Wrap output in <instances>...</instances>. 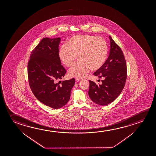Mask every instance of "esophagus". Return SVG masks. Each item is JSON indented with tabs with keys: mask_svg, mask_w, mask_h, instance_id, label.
Instances as JSON below:
<instances>
[{
	"mask_svg": "<svg viewBox=\"0 0 156 156\" xmlns=\"http://www.w3.org/2000/svg\"><path fill=\"white\" fill-rule=\"evenodd\" d=\"M82 78H79V77H76V81H79V80H82Z\"/></svg>",
	"mask_w": 156,
	"mask_h": 156,
	"instance_id": "esophagus-1",
	"label": "esophagus"
}]
</instances>
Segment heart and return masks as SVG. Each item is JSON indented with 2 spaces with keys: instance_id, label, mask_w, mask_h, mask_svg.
Instances as JSON below:
<instances>
[{
  "instance_id": "1",
  "label": "heart",
  "mask_w": 156,
  "mask_h": 156,
  "mask_svg": "<svg viewBox=\"0 0 156 156\" xmlns=\"http://www.w3.org/2000/svg\"><path fill=\"white\" fill-rule=\"evenodd\" d=\"M108 54L107 41L91 35L72 37L67 44L61 46L59 52L60 60L67 67L71 66L78 56L79 61L69 70L71 77H84L91 69H100L106 62Z\"/></svg>"
}]
</instances>
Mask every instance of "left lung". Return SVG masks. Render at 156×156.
<instances>
[{
    "instance_id": "obj_1",
    "label": "left lung",
    "mask_w": 156,
    "mask_h": 156,
    "mask_svg": "<svg viewBox=\"0 0 156 156\" xmlns=\"http://www.w3.org/2000/svg\"><path fill=\"white\" fill-rule=\"evenodd\" d=\"M110 49L107 60L94 76L104 78L102 84L89 80V95L94 102L105 105L112 102L122 92L127 79V66L120 46L109 36Z\"/></svg>"
}]
</instances>
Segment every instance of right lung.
Here are the masks:
<instances>
[{
    "label": "right lung",
    "mask_w": 156,
    "mask_h": 156,
    "mask_svg": "<svg viewBox=\"0 0 156 156\" xmlns=\"http://www.w3.org/2000/svg\"><path fill=\"white\" fill-rule=\"evenodd\" d=\"M60 38H43L31 51L28 64L31 90L44 105L58 109L69 102L74 78L60 81L66 73L59 56Z\"/></svg>",
    "instance_id": "add662e5"
}]
</instances>
